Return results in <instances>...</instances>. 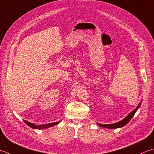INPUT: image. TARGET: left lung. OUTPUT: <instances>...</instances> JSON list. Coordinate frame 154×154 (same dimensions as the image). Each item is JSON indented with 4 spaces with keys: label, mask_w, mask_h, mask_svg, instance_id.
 Returning <instances> with one entry per match:
<instances>
[{
    "label": "left lung",
    "mask_w": 154,
    "mask_h": 154,
    "mask_svg": "<svg viewBox=\"0 0 154 154\" xmlns=\"http://www.w3.org/2000/svg\"><path fill=\"white\" fill-rule=\"evenodd\" d=\"M141 105V101L139 102V104H138V106H137L135 110H133L132 112L128 114V115L125 117V119H123L122 120H121V121L117 122L116 123H113V124H106V125H104V124H100V123H97L99 126L102 127L104 128H110V129H114V128H121L122 127H124L126 125H127L128 122H129L131 119L133 118V116L135 115V114L136 113V112L137 111L138 109L140 108V106Z\"/></svg>",
    "instance_id": "8db88e82"
}]
</instances>
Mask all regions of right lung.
<instances>
[{
    "instance_id": "1",
    "label": "right lung",
    "mask_w": 154,
    "mask_h": 154,
    "mask_svg": "<svg viewBox=\"0 0 154 154\" xmlns=\"http://www.w3.org/2000/svg\"><path fill=\"white\" fill-rule=\"evenodd\" d=\"M25 122H26V125H27L29 126V127L32 128H34V129H44V128H49V127H54V126L57 125L58 124L60 123V121H58V122H52V123H48V124H45V125H36L32 123V122H27L26 121H23Z\"/></svg>"
}]
</instances>
